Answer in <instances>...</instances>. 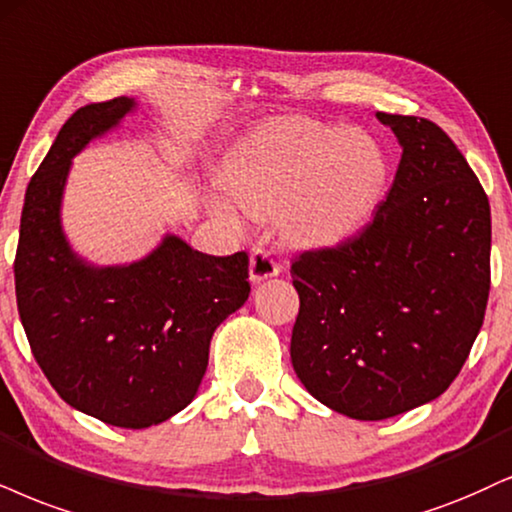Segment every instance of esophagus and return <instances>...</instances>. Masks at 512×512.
Returning <instances> with one entry per match:
<instances>
[{
    "mask_svg": "<svg viewBox=\"0 0 512 512\" xmlns=\"http://www.w3.org/2000/svg\"><path fill=\"white\" fill-rule=\"evenodd\" d=\"M277 273H280V263L270 256V251L263 249V246H254L249 256V280L258 285V282L275 277Z\"/></svg>",
    "mask_w": 512,
    "mask_h": 512,
    "instance_id": "esophagus-1",
    "label": "esophagus"
}]
</instances>
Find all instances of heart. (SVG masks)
<instances>
[{
	"instance_id": "1",
	"label": "heart",
	"mask_w": 512,
	"mask_h": 512,
	"mask_svg": "<svg viewBox=\"0 0 512 512\" xmlns=\"http://www.w3.org/2000/svg\"><path fill=\"white\" fill-rule=\"evenodd\" d=\"M380 144L361 130L285 118L244 137L223 168V187L251 218L277 216L294 244H337L372 218L387 189ZM227 216V206L213 199Z\"/></svg>"
}]
</instances>
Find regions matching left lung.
Listing matches in <instances>:
<instances>
[{"mask_svg": "<svg viewBox=\"0 0 512 512\" xmlns=\"http://www.w3.org/2000/svg\"><path fill=\"white\" fill-rule=\"evenodd\" d=\"M403 154L356 237L294 258L296 377L327 408L387 420L430 403L468 361L491 285V211L451 137L377 111Z\"/></svg>", "mask_w": 512, "mask_h": 512, "instance_id": "8db88e82", "label": "left lung"}]
</instances>
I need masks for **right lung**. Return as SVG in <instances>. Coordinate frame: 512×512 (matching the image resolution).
<instances>
[{"label": "right lung", "instance_id": "add662e5", "mask_svg": "<svg viewBox=\"0 0 512 512\" xmlns=\"http://www.w3.org/2000/svg\"><path fill=\"white\" fill-rule=\"evenodd\" d=\"M135 99L82 106L30 180L14 261L37 365L68 406L125 430L173 418L197 396L216 327L249 299V256H208L180 237L128 266H92L68 244L61 199L75 154Z\"/></svg>", "mask_w": 512, "mask_h": 512}]
</instances>
